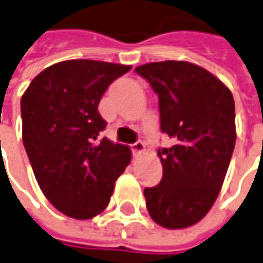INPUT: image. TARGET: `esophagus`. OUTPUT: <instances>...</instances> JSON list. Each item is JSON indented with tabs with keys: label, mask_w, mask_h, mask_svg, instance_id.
I'll return each mask as SVG.
<instances>
[{
	"label": "esophagus",
	"mask_w": 263,
	"mask_h": 263,
	"mask_svg": "<svg viewBox=\"0 0 263 263\" xmlns=\"http://www.w3.org/2000/svg\"><path fill=\"white\" fill-rule=\"evenodd\" d=\"M129 148H131V151H132V154L134 155H138L141 154L144 149H145V145L141 142V141H137V142H134V144H131L129 145Z\"/></svg>",
	"instance_id": "34e87169"
}]
</instances>
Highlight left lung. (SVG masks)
Returning <instances> with one entry per match:
<instances>
[{
	"instance_id": "8db88e82",
	"label": "left lung",
	"mask_w": 263,
	"mask_h": 263,
	"mask_svg": "<svg viewBox=\"0 0 263 263\" xmlns=\"http://www.w3.org/2000/svg\"><path fill=\"white\" fill-rule=\"evenodd\" d=\"M135 71L158 96L160 129L173 139L158 148L162 178L145 187L148 213L167 229L201 220L219 196L236 142L235 101L206 69L187 62H158Z\"/></svg>"
}]
</instances>
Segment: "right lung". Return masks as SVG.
Returning <instances> with one entry per match:
<instances>
[{"instance_id":"right-lung-1","label":"right lung","mask_w":263,"mask_h":263,"mask_svg":"<svg viewBox=\"0 0 263 263\" xmlns=\"http://www.w3.org/2000/svg\"><path fill=\"white\" fill-rule=\"evenodd\" d=\"M131 66L66 60L37 74L21 98L23 142L43 194L62 213L86 220L108 206L131 161L126 145L101 138L98 106Z\"/></svg>"}]
</instances>
